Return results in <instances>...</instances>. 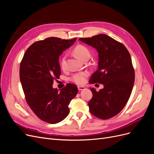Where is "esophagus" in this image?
Listing matches in <instances>:
<instances>
[{
  "label": "esophagus",
  "instance_id": "esophagus-1",
  "mask_svg": "<svg viewBox=\"0 0 154 154\" xmlns=\"http://www.w3.org/2000/svg\"><path fill=\"white\" fill-rule=\"evenodd\" d=\"M78 88L79 91H82V90L85 89V87H83V86H78Z\"/></svg>",
  "mask_w": 154,
  "mask_h": 154
}]
</instances>
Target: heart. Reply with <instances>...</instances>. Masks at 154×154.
<instances>
[{"instance_id": "1", "label": "heart", "mask_w": 154, "mask_h": 154, "mask_svg": "<svg viewBox=\"0 0 154 154\" xmlns=\"http://www.w3.org/2000/svg\"><path fill=\"white\" fill-rule=\"evenodd\" d=\"M73 53L76 57L80 60H85L91 57V51L86 46L79 44L73 49ZM60 66L62 69L66 68V55H63L60 60ZM88 76L87 71H82L74 74L71 78V80L78 85H82L86 81V78Z\"/></svg>"}]
</instances>
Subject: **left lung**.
Returning a JSON list of instances; mask_svg holds the SVG:
<instances>
[{
	"instance_id": "obj_1",
	"label": "left lung",
	"mask_w": 154,
	"mask_h": 154,
	"mask_svg": "<svg viewBox=\"0 0 154 154\" xmlns=\"http://www.w3.org/2000/svg\"><path fill=\"white\" fill-rule=\"evenodd\" d=\"M79 40L98 52V68L89 82L104 86L98 92L91 88L92 97L88 103L89 110L100 119H110L122 110L131 94L135 80L131 57L123 44L108 35L100 34Z\"/></svg>"
}]
</instances>
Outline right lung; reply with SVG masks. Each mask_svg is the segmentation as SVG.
Masks as SVG:
<instances>
[{"mask_svg":"<svg viewBox=\"0 0 154 154\" xmlns=\"http://www.w3.org/2000/svg\"><path fill=\"white\" fill-rule=\"evenodd\" d=\"M76 40L50 37L37 41L26 50L21 61L20 79L27 103L45 122L55 124L66 118L70 101L78 93V87L72 83L60 91L53 87L61 74L60 55Z\"/></svg>","mask_w":154,"mask_h":154,"instance_id":"1","label":"right lung"}]
</instances>
